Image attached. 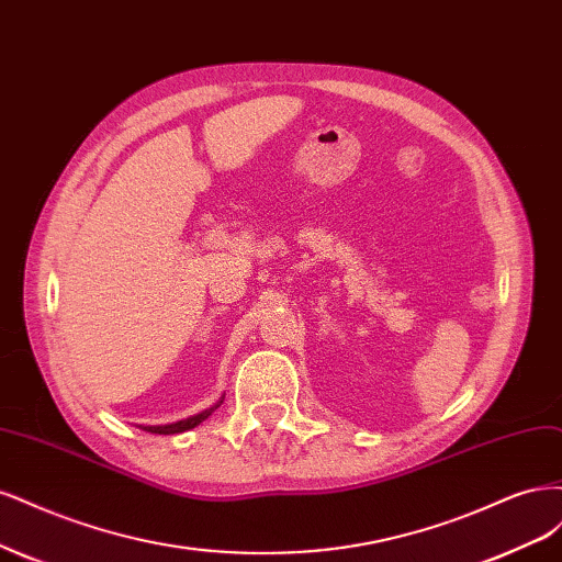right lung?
I'll return each instance as SVG.
<instances>
[{
	"mask_svg": "<svg viewBox=\"0 0 562 562\" xmlns=\"http://www.w3.org/2000/svg\"><path fill=\"white\" fill-rule=\"evenodd\" d=\"M222 402H224V394L220 396V402L212 404L210 408H205V411H201V413L191 415V418L177 420V423H168V425H139V429H144V431H151V434H182V431H187V429L198 427V425H201L203 420H207L210 415H212L216 408L222 406Z\"/></svg>",
	"mask_w": 562,
	"mask_h": 562,
	"instance_id": "right-lung-1",
	"label": "right lung"
}]
</instances>
